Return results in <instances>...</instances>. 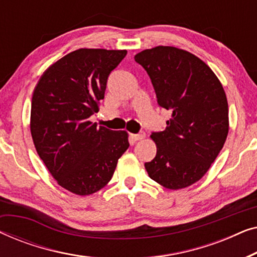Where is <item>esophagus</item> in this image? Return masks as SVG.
Segmentation results:
<instances>
[{"label": "esophagus", "instance_id": "1", "mask_svg": "<svg viewBox=\"0 0 257 257\" xmlns=\"http://www.w3.org/2000/svg\"><path fill=\"white\" fill-rule=\"evenodd\" d=\"M145 138V133H139V135H131L132 142H138V140H142Z\"/></svg>", "mask_w": 257, "mask_h": 257}]
</instances>
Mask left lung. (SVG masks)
<instances>
[{
	"label": "left lung",
	"instance_id": "8db88e82",
	"mask_svg": "<svg viewBox=\"0 0 257 257\" xmlns=\"http://www.w3.org/2000/svg\"><path fill=\"white\" fill-rule=\"evenodd\" d=\"M135 59L149 73L159 106L172 112L166 128L151 135L157 154L145 163L147 173L165 188L188 187L207 173L227 139L222 84L205 62L182 49L159 45Z\"/></svg>",
	"mask_w": 257,
	"mask_h": 257
}]
</instances>
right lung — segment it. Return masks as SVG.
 Returning a JSON list of instances; mask_svg holds the SVG:
<instances>
[{"mask_svg": "<svg viewBox=\"0 0 257 257\" xmlns=\"http://www.w3.org/2000/svg\"><path fill=\"white\" fill-rule=\"evenodd\" d=\"M126 54L78 49L49 66L34 90V145L57 184L73 194L90 195L105 187L130 146L126 131L89 120L99 111L108 75Z\"/></svg>", "mask_w": 257, "mask_h": 257, "instance_id": "obj_1", "label": "right lung"}]
</instances>
